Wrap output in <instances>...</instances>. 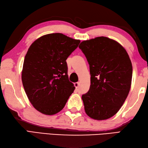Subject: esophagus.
I'll list each match as a JSON object with an SVG mask.
<instances>
[{"mask_svg": "<svg viewBox=\"0 0 148 148\" xmlns=\"http://www.w3.org/2000/svg\"><path fill=\"white\" fill-rule=\"evenodd\" d=\"M79 82H76L74 83V86L76 88H78V87H79Z\"/></svg>", "mask_w": 148, "mask_h": 148, "instance_id": "34e87169", "label": "esophagus"}]
</instances>
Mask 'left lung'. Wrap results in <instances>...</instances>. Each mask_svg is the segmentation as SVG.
I'll use <instances>...</instances> for the list:
<instances>
[{"label": "left lung", "mask_w": 148, "mask_h": 148, "mask_svg": "<svg viewBox=\"0 0 148 148\" xmlns=\"http://www.w3.org/2000/svg\"><path fill=\"white\" fill-rule=\"evenodd\" d=\"M79 48L90 65V87L82 95L90 118L104 120L115 115L130 92L132 65L129 56L116 40L97 37L83 40Z\"/></svg>", "instance_id": "obj_1"}]
</instances>
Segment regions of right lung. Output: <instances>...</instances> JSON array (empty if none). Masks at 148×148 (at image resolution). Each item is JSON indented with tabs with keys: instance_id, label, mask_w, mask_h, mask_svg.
<instances>
[{
	"instance_id": "right-lung-1",
	"label": "right lung",
	"mask_w": 148,
	"mask_h": 148,
	"mask_svg": "<svg viewBox=\"0 0 148 148\" xmlns=\"http://www.w3.org/2000/svg\"><path fill=\"white\" fill-rule=\"evenodd\" d=\"M79 42L63 34H49L37 39L28 49L22 83L29 101L42 114L62 111L75 90L69 80L66 60Z\"/></svg>"
}]
</instances>
